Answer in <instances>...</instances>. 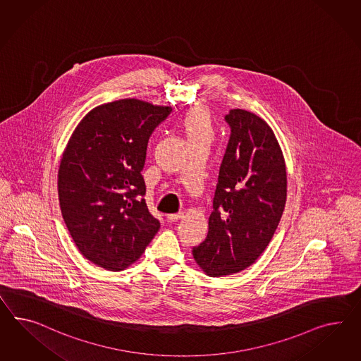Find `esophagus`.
Instances as JSON below:
<instances>
[{
  "label": "esophagus",
  "instance_id": "34e87169",
  "mask_svg": "<svg viewBox=\"0 0 361 361\" xmlns=\"http://www.w3.org/2000/svg\"><path fill=\"white\" fill-rule=\"evenodd\" d=\"M181 218H184V213H176V214H168L166 216V219H168V222H177V221H180Z\"/></svg>",
  "mask_w": 361,
  "mask_h": 361
}]
</instances>
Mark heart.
I'll use <instances>...</instances> for the list:
<instances>
[{"label":"heart","instance_id":"1","mask_svg":"<svg viewBox=\"0 0 361 361\" xmlns=\"http://www.w3.org/2000/svg\"><path fill=\"white\" fill-rule=\"evenodd\" d=\"M184 130L188 140H204L209 143L214 137V126L205 107H195L186 114Z\"/></svg>","mask_w":361,"mask_h":361}]
</instances>
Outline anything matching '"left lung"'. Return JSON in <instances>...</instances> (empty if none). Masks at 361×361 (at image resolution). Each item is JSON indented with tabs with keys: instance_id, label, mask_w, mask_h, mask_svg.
Listing matches in <instances>:
<instances>
[{
	"instance_id": "8db88e82",
	"label": "left lung",
	"mask_w": 361,
	"mask_h": 361,
	"mask_svg": "<svg viewBox=\"0 0 361 361\" xmlns=\"http://www.w3.org/2000/svg\"><path fill=\"white\" fill-rule=\"evenodd\" d=\"M231 135L219 168L205 240L193 257L210 277L242 272L257 260L286 202L283 151L263 118L243 109L224 117Z\"/></svg>"
}]
</instances>
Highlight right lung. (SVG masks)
I'll list each match as a JSON object with an SVG mask.
<instances>
[{
    "mask_svg": "<svg viewBox=\"0 0 361 361\" xmlns=\"http://www.w3.org/2000/svg\"><path fill=\"white\" fill-rule=\"evenodd\" d=\"M171 111L137 98L99 105L80 121L61 156L63 219L82 256L107 271L135 263L160 228L140 172L148 139Z\"/></svg>",
    "mask_w": 361,
    "mask_h": 361,
    "instance_id": "right-lung-1",
    "label": "right lung"
}]
</instances>
